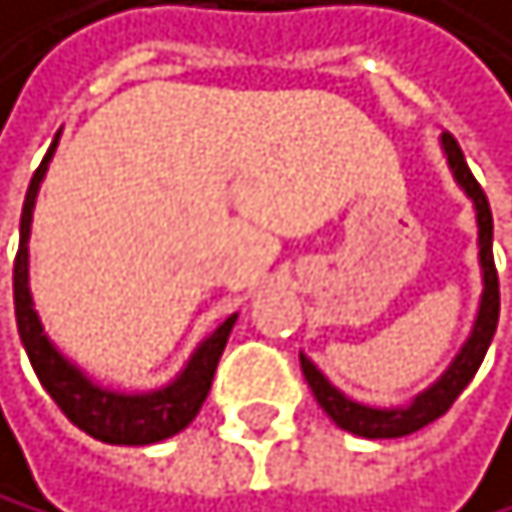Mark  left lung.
Returning a JSON list of instances; mask_svg holds the SVG:
<instances>
[{
	"label": "left lung",
	"mask_w": 512,
	"mask_h": 512,
	"mask_svg": "<svg viewBox=\"0 0 512 512\" xmlns=\"http://www.w3.org/2000/svg\"><path fill=\"white\" fill-rule=\"evenodd\" d=\"M441 153L453 172V182L459 185V191L466 194L472 201L475 210V226H478V270H482V295H478V311H475V321L472 330L463 340V346L456 349V355L450 359V365L441 371L434 384H428L425 390H418L409 403L403 406H368L346 396L340 387L330 384V377L314 365L305 352H299V362H302V374L314 393L318 406L333 418L336 425L349 434H359L368 437V441H384V437H406L418 428H425L431 422H437L459 393L469 387V381L475 377L478 365H482L485 352L494 340V330H497V314H500V289H497V270H494V220H491V207L482 185L475 182V176L469 172V163L459 150L456 138L450 131L441 135Z\"/></svg>",
	"instance_id": "left-lung-1"
}]
</instances>
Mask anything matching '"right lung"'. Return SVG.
Instances as JSON below:
<instances>
[{
	"mask_svg": "<svg viewBox=\"0 0 512 512\" xmlns=\"http://www.w3.org/2000/svg\"><path fill=\"white\" fill-rule=\"evenodd\" d=\"M59 147V135L53 147L46 150L40 169L27 185V198L21 210V245L15 258V318H18V333L27 349V359L34 365L40 384L46 393L53 396L56 406L75 422L81 431L97 437L103 444H119V447H147L160 444L166 437L179 434L194 422V415L201 412L213 371L226 349V340L239 321V314L229 318L207 333L204 340L194 346L188 362L179 368L172 381L150 387V390H119L100 384L94 374H87L75 359L56 346V340L43 330V321L34 305V292H30V223H34V207L37 194L46 179V169L53 163V153Z\"/></svg>",
	"mask_w": 512,
	"mask_h": 512,
	"instance_id": "add662e5",
	"label": "right lung"
}]
</instances>
